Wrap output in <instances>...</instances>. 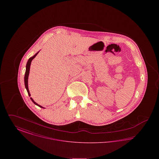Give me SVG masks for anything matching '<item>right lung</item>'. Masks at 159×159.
<instances>
[{
  "label": "right lung",
  "mask_w": 159,
  "mask_h": 159,
  "mask_svg": "<svg viewBox=\"0 0 159 159\" xmlns=\"http://www.w3.org/2000/svg\"><path fill=\"white\" fill-rule=\"evenodd\" d=\"M39 52V51L37 53H36L34 55H33L32 57L30 58L29 59L28 61H27V64H26V69H25V76H24V84H25V89H26V90H27V92H28V94H29V97H30L31 95L30 93V91L29 90V87H28V79H29V73H30V68L31 62L32 60H33L36 57V56L38 55ZM30 99L32 101V102H33L34 104H36V106H39V107H40V108H44V107H43L42 106L39 105V104H37L36 102H34V101L33 100V99L32 98H30Z\"/></svg>",
  "instance_id": "right-lung-1"
}]
</instances>
